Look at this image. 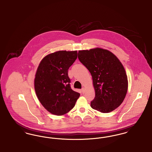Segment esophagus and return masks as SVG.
<instances>
[{"label":"esophagus","instance_id":"obj_1","mask_svg":"<svg viewBox=\"0 0 152 152\" xmlns=\"http://www.w3.org/2000/svg\"><path fill=\"white\" fill-rule=\"evenodd\" d=\"M85 88H83L82 89H81V92L83 93V94H84L85 93Z\"/></svg>","mask_w":152,"mask_h":152}]
</instances>
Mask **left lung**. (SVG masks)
I'll list each match as a JSON object with an SVG mask.
<instances>
[{"instance_id":"obj_1","label":"left lung","mask_w":152,"mask_h":152,"mask_svg":"<svg viewBox=\"0 0 152 152\" xmlns=\"http://www.w3.org/2000/svg\"><path fill=\"white\" fill-rule=\"evenodd\" d=\"M80 61L90 72L95 90L91 107L109 113L123 102L128 91V79L123 64L111 52L96 48L79 51Z\"/></svg>"}]
</instances>
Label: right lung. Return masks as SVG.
I'll return each mask as SVG.
<instances>
[{
	"label": "right lung",
	"instance_id": "right-lung-1",
	"mask_svg": "<svg viewBox=\"0 0 152 152\" xmlns=\"http://www.w3.org/2000/svg\"><path fill=\"white\" fill-rule=\"evenodd\" d=\"M77 58V51L55 52L44 57L37 68L34 82L36 95L52 114L66 113L79 97V93L71 89L68 74Z\"/></svg>",
	"mask_w": 152,
	"mask_h": 152
}]
</instances>
